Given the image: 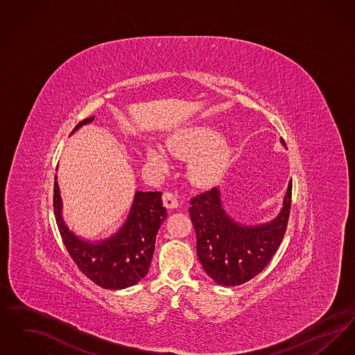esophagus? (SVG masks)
<instances>
[{"instance_id": "obj_1", "label": "esophagus", "mask_w": 355, "mask_h": 355, "mask_svg": "<svg viewBox=\"0 0 355 355\" xmlns=\"http://www.w3.org/2000/svg\"><path fill=\"white\" fill-rule=\"evenodd\" d=\"M162 201H164V205H165V207L166 209H170V210H173V209H177L178 207V201H177V197L174 196V194H171V193H164V196H162Z\"/></svg>"}]
</instances>
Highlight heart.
Returning a JSON list of instances; mask_svg holds the SVG:
<instances>
[{"label":"heart","mask_w":355,"mask_h":355,"mask_svg":"<svg viewBox=\"0 0 355 355\" xmlns=\"http://www.w3.org/2000/svg\"><path fill=\"white\" fill-rule=\"evenodd\" d=\"M170 154L187 162V177L193 185L210 187L218 184L233 161L229 141L210 126L194 125L174 132L166 139ZM144 158L157 171L169 168L168 157L154 144L144 146Z\"/></svg>","instance_id":"obj_1"}]
</instances>
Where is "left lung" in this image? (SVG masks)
Wrapping results in <instances>:
<instances>
[{
	"label": "left lung",
	"instance_id": "left-lung-1",
	"mask_svg": "<svg viewBox=\"0 0 355 355\" xmlns=\"http://www.w3.org/2000/svg\"><path fill=\"white\" fill-rule=\"evenodd\" d=\"M281 144L286 148L285 141ZM197 234V255L203 270L222 286H238L263 270L286 232L291 205V180L279 213L268 222L246 225L227 214L218 187L190 201Z\"/></svg>",
	"mask_w": 355,
	"mask_h": 355
}]
</instances>
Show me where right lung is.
Masks as SVG:
<instances>
[{
    "label": "right lung",
    "instance_id": "1",
    "mask_svg": "<svg viewBox=\"0 0 355 355\" xmlns=\"http://www.w3.org/2000/svg\"><path fill=\"white\" fill-rule=\"evenodd\" d=\"M94 117L81 121L76 133ZM161 191L137 190L129 214L116 233L102 239H85L70 230L62 216L64 203L57 175L54 178L53 207L57 226L70 257L85 275L96 285L119 290L138 284L152 263L155 236L168 213L162 206Z\"/></svg>",
    "mask_w": 355,
    "mask_h": 355
}]
</instances>
